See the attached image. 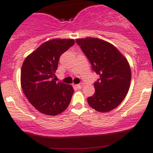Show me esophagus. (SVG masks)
<instances>
[{"mask_svg":"<svg viewBox=\"0 0 153 153\" xmlns=\"http://www.w3.org/2000/svg\"><path fill=\"white\" fill-rule=\"evenodd\" d=\"M75 87H76L78 89H80V88H81L82 85H80V84H77V85H75Z\"/></svg>","mask_w":153,"mask_h":153,"instance_id":"34e87169","label":"esophagus"}]
</instances>
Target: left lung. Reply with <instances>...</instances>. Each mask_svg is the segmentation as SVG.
<instances>
[{"instance_id":"obj_1","label":"left lung","mask_w":153,"mask_h":153,"mask_svg":"<svg viewBox=\"0 0 153 153\" xmlns=\"http://www.w3.org/2000/svg\"><path fill=\"white\" fill-rule=\"evenodd\" d=\"M75 42L90 61L99 78L95 94L88 98L89 106L99 112L113 110L127 96L131 81L127 59L111 44L98 38L77 39Z\"/></svg>"}]
</instances>
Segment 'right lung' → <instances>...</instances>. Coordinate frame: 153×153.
<instances>
[{
	"label": "right lung",
	"mask_w": 153,
	"mask_h": 153,
	"mask_svg": "<svg viewBox=\"0 0 153 153\" xmlns=\"http://www.w3.org/2000/svg\"><path fill=\"white\" fill-rule=\"evenodd\" d=\"M74 39H55L43 43L24 61L21 71L23 92L44 114L58 115L68 108L74 90L53 79L60 56L74 45Z\"/></svg>",
	"instance_id": "obj_1"
}]
</instances>
